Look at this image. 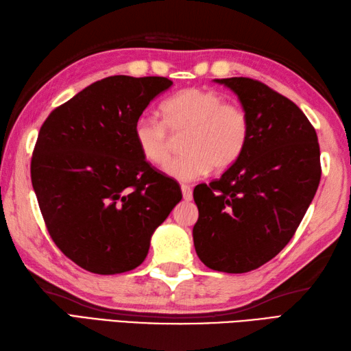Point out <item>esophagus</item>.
<instances>
[{
  "label": "esophagus",
  "instance_id": "1",
  "mask_svg": "<svg viewBox=\"0 0 351 351\" xmlns=\"http://www.w3.org/2000/svg\"><path fill=\"white\" fill-rule=\"evenodd\" d=\"M181 191H182V197H184L185 200H191V197H193V193H191L190 185H185V184H182V185H181Z\"/></svg>",
  "mask_w": 351,
  "mask_h": 351
}]
</instances>
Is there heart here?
<instances>
[{"mask_svg": "<svg viewBox=\"0 0 351 351\" xmlns=\"http://www.w3.org/2000/svg\"><path fill=\"white\" fill-rule=\"evenodd\" d=\"M162 122L140 117L134 141L151 164H162L171 147V134L182 136L184 152L169 160L162 171L176 181H195L213 167L226 170L243 155L250 136L245 111L226 104L225 95L205 87H190L170 96L161 106Z\"/></svg>", "mask_w": 351, "mask_h": 351, "instance_id": "obj_1", "label": "heart"}]
</instances>
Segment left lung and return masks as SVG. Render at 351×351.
Here are the masks:
<instances>
[{
  "label": "left lung",
  "instance_id": "8db88e82",
  "mask_svg": "<svg viewBox=\"0 0 351 351\" xmlns=\"http://www.w3.org/2000/svg\"><path fill=\"white\" fill-rule=\"evenodd\" d=\"M214 81L238 96L250 136L220 180L195 189L193 241L206 267L247 273L278 255L299 228L322 178L319 146L314 126L285 96L250 78Z\"/></svg>",
  "mask_w": 351,
  "mask_h": 351
}]
</instances>
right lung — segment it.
I'll return each mask as SVG.
<instances>
[{
  "instance_id": "right-lung-1",
  "label": "right lung",
  "mask_w": 351,
  "mask_h": 351,
  "mask_svg": "<svg viewBox=\"0 0 351 351\" xmlns=\"http://www.w3.org/2000/svg\"><path fill=\"white\" fill-rule=\"evenodd\" d=\"M164 77L114 75L86 87L42 125L32 184L48 232L87 271L117 274L143 263L151 238L182 199L134 141V123Z\"/></svg>"
}]
</instances>
